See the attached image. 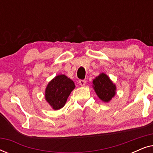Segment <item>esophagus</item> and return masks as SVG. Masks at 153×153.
<instances>
[{
    "mask_svg": "<svg viewBox=\"0 0 153 153\" xmlns=\"http://www.w3.org/2000/svg\"><path fill=\"white\" fill-rule=\"evenodd\" d=\"M79 84H80L81 86H84L85 85V80H79Z\"/></svg>",
    "mask_w": 153,
    "mask_h": 153,
    "instance_id": "1",
    "label": "esophagus"
}]
</instances>
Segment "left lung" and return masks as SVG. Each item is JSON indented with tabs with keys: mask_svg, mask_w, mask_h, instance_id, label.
<instances>
[{
	"mask_svg": "<svg viewBox=\"0 0 153 153\" xmlns=\"http://www.w3.org/2000/svg\"><path fill=\"white\" fill-rule=\"evenodd\" d=\"M93 88L100 99L103 102H109L116 95V85L104 73L96 77L93 81Z\"/></svg>",
	"mask_w": 153,
	"mask_h": 153,
	"instance_id": "1",
	"label": "left lung"
}]
</instances>
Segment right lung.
<instances>
[{"instance_id": "1", "label": "right lung", "mask_w": 153, "mask_h": 153, "mask_svg": "<svg viewBox=\"0 0 153 153\" xmlns=\"http://www.w3.org/2000/svg\"><path fill=\"white\" fill-rule=\"evenodd\" d=\"M74 88L72 80L65 75H58L48 84L45 91V99L54 110H58L63 107Z\"/></svg>"}]
</instances>
